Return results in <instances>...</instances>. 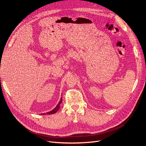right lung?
Returning a JSON list of instances; mask_svg holds the SVG:
<instances>
[{"mask_svg":"<svg viewBox=\"0 0 146 146\" xmlns=\"http://www.w3.org/2000/svg\"><path fill=\"white\" fill-rule=\"evenodd\" d=\"M62 98L60 99V101H59V104H57V106L56 107V108H55L54 109H53V110L51 111L48 112L47 113H46V114H53L56 113L57 111H58V110H59V109L60 108V104L62 103ZM45 114L44 113V114Z\"/></svg>","mask_w":146,"mask_h":146,"instance_id":"1","label":"right lung"}]
</instances>
